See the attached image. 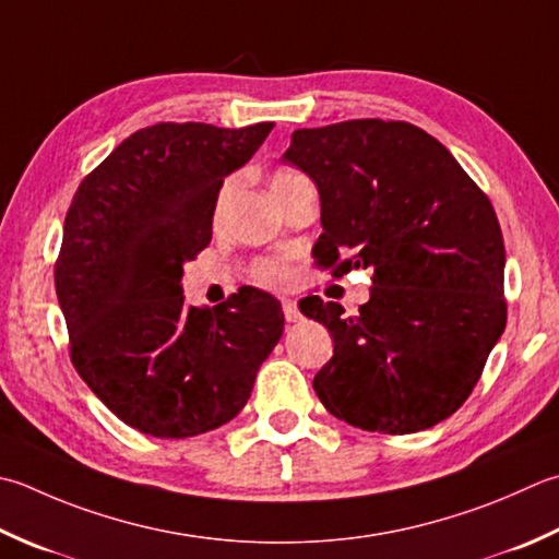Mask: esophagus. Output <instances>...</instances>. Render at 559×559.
Instances as JSON below:
<instances>
[{
  "label": "esophagus",
  "instance_id": "1",
  "mask_svg": "<svg viewBox=\"0 0 559 559\" xmlns=\"http://www.w3.org/2000/svg\"><path fill=\"white\" fill-rule=\"evenodd\" d=\"M281 308H283V317H286V322H298L302 317L300 310H298V305H295V300H283Z\"/></svg>",
  "mask_w": 559,
  "mask_h": 559
}]
</instances>
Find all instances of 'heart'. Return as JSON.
<instances>
[{
  "mask_svg": "<svg viewBox=\"0 0 559 559\" xmlns=\"http://www.w3.org/2000/svg\"><path fill=\"white\" fill-rule=\"evenodd\" d=\"M302 179H305L302 174L293 171V169H276V171H273V177H271L273 199H281L283 193L290 191L293 186L300 183ZM233 189H235L233 179H227V181L221 186V191H217L215 211H213L215 221H221V217H223L225 207H227V201H229V195H233ZM249 273H251V278H254V281L259 283V286H269V288L286 286V283L290 281V266H288V261H283V259H257L254 264H251Z\"/></svg>",
  "mask_w": 559,
  "mask_h": 559,
  "instance_id": "heart-1",
  "label": "heart"
}]
</instances>
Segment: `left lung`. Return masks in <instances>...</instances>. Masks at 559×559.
Returning a JSON list of instances; mask_svg holds the SVG:
<instances>
[{"mask_svg": "<svg viewBox=\"0 0 559 559\" xmlns=\"http://www.w3.org/2000/svg\"><path fill=\"white\" fill-rule=\"evenodd\" d=\"M283 159L320 191L317 266L373 269L356 317L320 295L300 308L334 338L317 397L364 431L431 429L461 409L507 326L495 207L439 140L404 120L295 130Z\"/></svg>", "mask_w": 559, "mask_h": 559, "instance_id": "1", "label": "left lung"}]
</instances>
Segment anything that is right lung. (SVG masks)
I'll return each instance as SVG.
<instances>
[{
  "label": "right lung",
  "mask_w": 559,
  "mask_h": 559,
  "mask_svg": "<svg viewBox=\"0 0 559 559\" xmlns=\"http://www.w3.org/2000/svg\"><path fill=\"white\" fill-rule=\"evenodd\" d=\"M273 123H157L86 174L64 217L55 293L70 358L120 421L189 439L235 419L283 334L281 302L242 288L186 308L183 264L211 245L217 191Z\"/></svg>",
  "instance_id": "1"
}]
</instances>
